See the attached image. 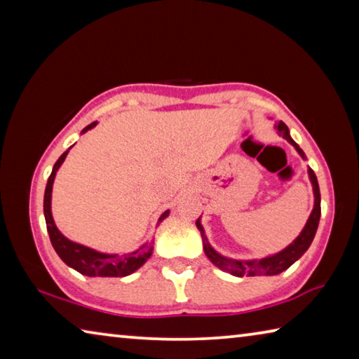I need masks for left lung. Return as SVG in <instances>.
Here are the masks:
<instances>
[{
	"label": "left lung",
	"instance_id": "1",
	"mask_svg": "<svg viewBox=\"0 0 359 359\" xmlns=\"http://www.w3.org/2000/svg\"><path fill=\"white\" fill-rule=\"evenodd\" d=\"M274 128L277 130L278 136L287 139V141L296 149L297 154L301 155L302 160H306V154H304L302 149H299V145L293 141V137L290 136L288 126L285 125L282 120L276 121ZM307 172H309V179H311L312 190H313V209L311 212V215H309L306 226L302 228L299 236H297V238L291 242L288 247H285L283 250L277 252L274 255H267V257L259 258V259H233V258L223 257L222 253H218L215 248L209 244L208 238H205L203 223H201V217H199L196 220V226L199 231H201L204 253H205V257L210 259V263L215 264L218 269L228 272V274H231V276L257 277V276L280 274V272L287 271L288 267L294 263V261L299 259L312 244L315 233H317L318 223H320V215H321V208H320L321 199H320V187H318L317 175H315V172L311 168L307 169Z\"/></svg>",
	"mask_w": 359,
	"mask_h": 359
}]
</instances>
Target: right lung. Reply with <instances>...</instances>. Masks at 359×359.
I'll return each instance as SVG.
<instances>
[{
    "instance_id": "right-lung-1",
    "label": "right lung",
    "mask_w": 359,
    "mask_h": 359,
    "mask_svg": "<svg viewBox=\"0 0 359 359\" xmlns=\"http://www.w3.org/2000/svg\"><path fill=\"white\" fill-rule=\"evenodd\" d=\"M98 125V121H93L88 126H85L81 135L87 133L88 130L95 128ZM71 149V147H69ZM69 149L58 158L55 165H53L50 177L47 180L46 193H44V217L48 236H50V242L58 257L63 259L65 264H68L72 269L81 272L82 276L88 277H125L130 276L133 272H136L139 267L145 264L151 253H154V241L145 242L135 252H128L123 255L118 253H102L90 248L87 245L77 244V242L71 241L62 234V231L57 228L55 222L52 217V187L53 180H55L57 171L60 166L63 165L66 155H68ZM169 215V210H165L158 218V224H160L165 218Z\"/></svg>"
}]
</instances>
